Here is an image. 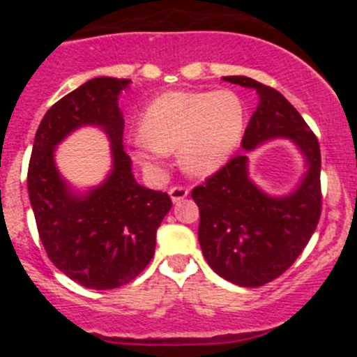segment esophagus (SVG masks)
Masks as SVG:
<instances>
[{
	"instance_id": "obj_1",
	"label": "esophagus",
	"mask_w": 357,
	"mask_h": 357,
	"mask_svg": "<svg viewBox=\"0 0 357 357\" xmlns=\"http://www.w3.org/2000/svg\"><path fill=\"white\" fill-rule=\"evenodd\" d=\"M169 197H171V200L174 202V204H178V202H181L183 199L188 197V188H185V186H172V188L169 190Z\"/></svg>"
}]
</instances>
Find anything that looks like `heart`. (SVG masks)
<instances>
[{
  "instance_id": "b5f03b06",
  "label": "heart",
  "mask_w": 357,
  "mask_h": 357,
  "mask_svg": "<svg viewBox=\"0 0 357 357\" xmlns=\"http://www.w3.org/2000/svg\"><path fill=\"white\" fill-rule=\"evenodd\" d=\"M245 129V107L229 89L169 91L157 96L142 117L135 157L155 169L160 153L178 150L192 176H211L231 158Z\"/></svg>"
}]
</instances>
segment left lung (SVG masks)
I'll list each match as a JSON object with an SVG mask.
<instances>
[{"mask_svg": "<svg viewBox=\"0 0 357 357\" xmlns=\"http://www.w3.org/2000/svg\"><path fill=\"white\" fill-rule=\"evenodd\" d=\"M222 79L259 95L242 149L252 152L273 139H289L305 165L291 192L269 195L252 181L248 157L242 153L192 192L200 211L199 242L205 261L228 282L255 289L283 275L318 226L321 153L314 132L282 93L245 75Z\"/></svg>", "mask_w": 357, "mask_h": 357, "instance_id": "obj_1", "label": "left lung"}]
</instances>
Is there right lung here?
I'll return each instance as SVG.
<instances>
[{
    "label": "right lung",
    "instance_id": "right-lung-1",
    "mask_svg": "<svg viewBox=\"0 0 357 357\" xmlns=\"http://www.w3.org/2000/svg\"><path fill=\"white\" fill-rule=\"evenodd\" d=\"M129 84V79L95 77L59 100L36 131L29 162V200L46 254L72 282L93 290L126 285L149 266L158 226L172 207L167 193L136 181L122 146L119 96ZM86 125L106 132L112 164L100 185L81 192L59 174L54 152Z\"/></svg>",
    "mask_w": 357,
    "mask_h": 357
}]
</instances>
